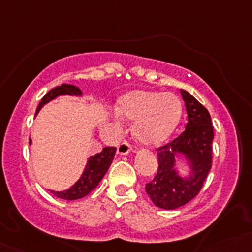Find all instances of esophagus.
<instances>
[{
    "mask_svg": "<svg viewBox=\"0 0 252 252\" xmlns=\"http://www.w3.org/2000/svg\"><path fill=\"white\" fill-rule=\"evenodd\" d=\"M130 151H131V146L126 141L121 142L118 146V149H117V152H118V155H121V156L128 155Z\"/></svg>",
    "mask_w": 252,
    "mask_h": 252,
    "instance_id": "esophagus-1",
    "label": "esophagus"
}]
</instances>
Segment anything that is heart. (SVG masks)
Returning a JSON list of instances; mask_svg holds the SVG:
<instances>
[{
    "mask_svg": "<svg viewBox=\"0 0 252 252\" xmlns=\"http://www.w3.org/2000/svg\"><path fill=\"white\" fill-rule=\"evenodd\" d=\"M117 112L135 121L134 135L146 146H157L173 134L183 114L179 97L172 93L134 90L122 96Z\"/></svg>",
    "mask_w": 252,
    "mask_h": 252,
    "instance_id": "1",
    "label": "heart"
}]
</instances>
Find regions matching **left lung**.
Wrapping results in <instances>:
<instances>
[{"label": "left lung", "mask_w": 252, "mask_h": 252, "mask_svg": "<svg viewBox=\"0 0 252 252\" xmlns=\"http://www.w3.org/2000/svg\"><path fill=\"white\" fill-rule=\"evenodd\" d=\"M180 94L188 113L185 130L157 149L158 169L145 188L151 201L163 210H175L194 199L212 164L213 126L210 113L188 91L180 89ZM180 158L188 167L187 176L179 172Z\"/></svg>", "instance_id": "obj_1"}]
</instances>
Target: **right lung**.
<instances>
[{"label":"right lung","mask_w":252,"mask_h":252,"mask_svg":"<svg viewBox=\"0 0 252 252\" xmlns=\"http://www.w3.org/2000/svg\"><path fill=\"white\" fill-rule=\"evenodd\" d=\"M61 95H70V96H83V91L75 85H70V84H62L61 86L50 90L46 95L42 97L40 101L39 106H37L36 112H35V117L37 116L40 110L44 107L46 103L50 101L55 100L56 97ZM32 139H29V144L32 145ZM117 149L116 147H103V150L98 154L90 156L86 162V166L84 168L83 174L79 178L77 182L67 190L63 191H53L50 190L55 196L60 197L63 200H78L81 197L86 196L90 194L94 189L98 185V183L102 180L105 174L107 173L108 168H110L112 161L114 158Z\"/></svg>","instance_id":"1"}]
</instances>
